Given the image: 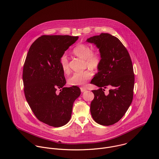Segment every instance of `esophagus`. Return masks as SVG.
Wrapping results in <instances>:
<instances>
[{
	"label": "esophagus",
	"mask_w": 159,
	"mask_h": 159,
	"mask_svg": "<svg viewBox=\"0 0 159 159\" xmlns=\"http://www.w3.org/2000/svg\"><path fill=\"white\" fill-rule=\"evenodd\" d=\"M80 90H81L82 92H84L86 91L87 89L85 88H84V87H80Z\"/></svg>",
	"instance_id": "1"
}]
</instances>
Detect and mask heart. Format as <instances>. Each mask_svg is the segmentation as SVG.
Returning <instances> with one entry per match:
<instances>
[{"label": "heart", "instance_id": "1", "mask_svg": "<svg viewBox=\"0 0 159 159\" xmlns=\"http://www.w3.org/2000/svg\"><path fill=\"white\" fill-rule=\"evenodd\" d=\"M72 53L76 56L85 59V65L91 69H97L102 62V56L98 52H92L91 48L85 44H79L72 49ZM60 64L65 74L69 72V66L67 56L63 54L60 58ZM92 72L87 69L80 72H75L68 79L70 85H83L90 79Z\"/></svg>", "mask_w": 159, "mask_h": 159}]
</instances>
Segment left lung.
I'll list each match as a JSON object with an SVG mask.
<instances>
[{"instance_id":"left-lung-1","label":"left lung","mask_w":159,"mask_h":159,"mask_svg":"<svg viewBox=\"0 0 159 159\" xmlns=\"http://www.w3.org/2000/svg\"><path fill=\"white\" fill-rule=\"evenodd\" d=\"M87 41L99 49L102 62L91 84L99 87L93 90L94 99L90 112L99 125L110 126L119 121L125 115L133 98L134 74L129 54L116 37L109 33L90 37ZM110 86L108 94L104 89Z\"/></svg>"}]
</instances>
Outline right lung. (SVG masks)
Returning <instances> with one entry per match:
<instances>
[{
    "mask_svg": "<svg viewBox=\"0 0 159 159\" xmlns=\"http://www.w3.org/2000/svg\"><path fill=\"white\" fill-rule=\"evenodd\" d=\"M78 36L43 35L31 45L23 65V81L26 100L40 121L61 127L70 120L79 87H64L66 80L60 58ZM60 89L59 92H57Z\"/></svg>",
    "mask_w": 159,
    "mask_h": 159,
    "instance_id": "right-lung-1",
    "label": "right lung"
}]
</instances>
